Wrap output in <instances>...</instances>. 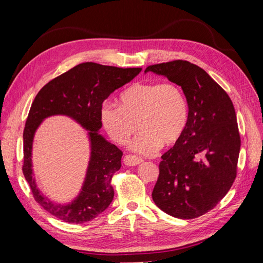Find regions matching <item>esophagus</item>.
<instances>
[{
    "mask_svg": "<svg viewBox=\"0 0 263 263\" xmlns=\"http://www.w3.org/2000/svg\"><path fill=\"white\" fill-rule=\"evenodd\" d=\"M142 162V159L138 158L136 156H133V155H127L124 157V163L126 165H129V166H134V165H138L139 163Z\"/></svg>",
    "mask_w": 263,
    "mask_h": 263,
    "instance_id": "34e87169",
    "label": "esophagus"
}]
</instances>
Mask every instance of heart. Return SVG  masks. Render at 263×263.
I'll return each mask as SVG.
<instances>
[{
	"label": "heart",
	"instance_id": "1",
	"mask_svg": "<svg viewBox=\"0 0 263 263\" xmlns=\"http://www.w3.org/2000/svg\"><path fill=\"white\" fill-rule=\"evenodd\" d=\"M122 105L105 102L101 121L107 134L125 144L141 129L130 148L141 155H153L160 146H171L182 137L189 118L184 93L171 82H139L121 95Z\"/></svg>",
	"mask_w": 263,
	"mask_h": 263
}]
</instances>
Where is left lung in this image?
I'll use <instances>...</instances> for the list:
<instances>
[{
    "label": "left lung",
    "mask_w": 263,
    "mask_h": 263,
    "mask_svg": "<svg viewBox=\"0 0 263 263\" xmlns=\"http://www.w3.org/2000/svg\"><path fill=\"white\" fill-rule=\"evenodd\" d=\"M184 93L189 118L182 137L161 156L153 200L181 219L210 212L232 187L237 174L240 135L228 94L202 68L185 60L149 66Z\"/></svg>",
    "instance_id": "8db88e82"
}]
</instances>
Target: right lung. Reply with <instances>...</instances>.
I'll list each match as a JSON object with an SVG mask.
<instances>
[{
  "label": "right lung",
  "instance_id": "1",
  "mask_svg": "<svg viewBox=\"0 0 263 263\" xmlns=\"http://www.w3.org/2000/svg\"><path fill=\"white\" fill-rule=\"evenodd\" d=\"M141 68H117L95 62H83L54 78L38 92L30 106L24 140L23 173L35 201L54 217L69 224H83L104 212L114 197L110 181L121 169L123 153L108 142L99 130L101 107L110 94L139 74ZM66 115L88 130L91 156L84 185L69 204H57L45 198L36 187L31 169V150L36 128L43 119Z\"/></svg>",
  "mask_w": 263,
  "mask_h": 263
}]
</instances>
